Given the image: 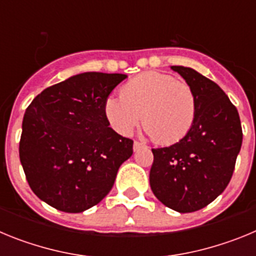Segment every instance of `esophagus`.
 Returning a JSON list of instances; mask_svg holds the SVG:
<instances>
[{
	"label": "esophagus",
	"instance_id": "1",
	"mask_svg": "<svg viewBox=\"0 0 256 256\" xmlns=\"http://www.w3.org/2000/svg\"><path fill=\"white\" fill-rule=\"evenodd\" d=\"M141 148H146V146H144V144H141V142L134 141V144H133V150H134V151H138Z\"/></svg>",
	"mask_w": 256,
	"mask_h": 256
}]
</instances>
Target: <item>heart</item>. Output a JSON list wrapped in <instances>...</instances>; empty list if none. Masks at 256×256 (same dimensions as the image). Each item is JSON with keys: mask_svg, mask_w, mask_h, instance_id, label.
<instances>
[{"mask_svg": "<svg viewBox=\"0 0 256 256\" xmlns=\"http://www.w3.org/2000/svg\"><path fill=\"white\" fill-rule=\"evenodd\" d=\"M105 116L119 134L130 136L142 124L159 144H172L190 132L198 102L191 86L169 74L146 72L122 87L120 97H108Z\"/></svg>", "mask_w": 256, "mask_h": 256, "instance_id": "b5f03b06", "label": "heart"}]
</instances>
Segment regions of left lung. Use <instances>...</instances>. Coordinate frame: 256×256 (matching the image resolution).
I'll list each match as a JSON object with an SVG mask.
<instances>
[{
	"label": "left lung",
	"instance_id": "obj_1",
	"mask_svg": "<svg viewBox=\"0 0 256 256\" xmlns=\"http://www.w3.org/2000/svg\"><path fill=\"white\" fill-rule=\"evenodd\" d=\"M195 92L198 110L190 132L169 148H152L150 186L165 206L200 210L228 186L242 144L238 112L220 87L196 70L170 66Z\"/></svg>",
	"mask_w": 256,
	"mask_h": 256
}]
</instances>
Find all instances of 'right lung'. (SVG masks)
<instances>
[{
    "instance_id": "obj_1",
    "label": "right lung",
    "mask_w": 256,
    "mask_h": 256,
    "mask_svg": "<svg viewBox=\"0 0 256 256\" xmlns=\"http://www.w3.org/2000/svg\"><path fill=\"white\" fill-rule=\"evenodd\" d=\"M126 74L87 72L40 92L26 108L20 162L32 191L50 206L82 212L112 188L133 141L118 134L105 101Z\"/></svg>"
}]
</instances>
